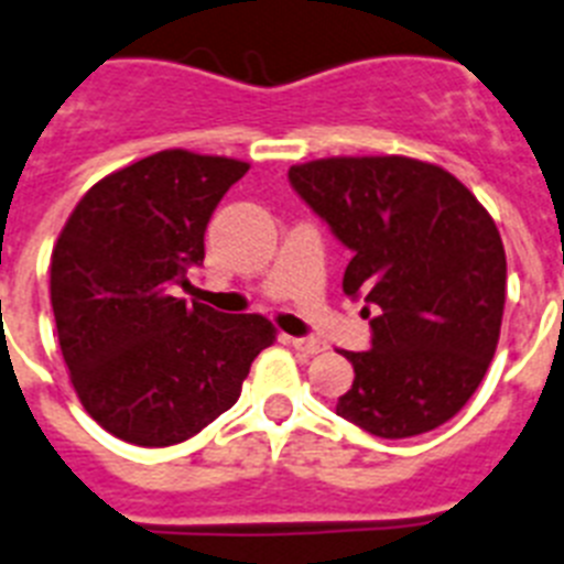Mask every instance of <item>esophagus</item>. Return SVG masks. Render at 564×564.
Instances as JSON below:
<instances>
[{"mask_svg": "<svg viewBox=\"0 0 564 564\" xmlns=\"http://www.w3.org/2000/svg\"><path fill=\"white\" fill-rule=\"evenodd\" d=\"M292 346L301 355H321V351H326V343L317 340V337H292Z\"/></svg>", "mask_w": 564, "mask_h": 564, "instance_id": "obj_1", "label": "esophagus"}]
</instances>
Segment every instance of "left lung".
Wrapping results in <instances>:
<instances>
[{
    "label": "left lung",
    "instance_id": "8db88e82",
    "mask_svg": "<svg viewBox=\"0 0 564 564\" xmlns=\"http://www.w3.org/2000/svg\"><path fill=\"white\" fill-rule=\"evenodd\" d=\"M289 184L351 249L343 292L376 315L371 349L343 351L355 383L337 414L386 440L452 420L486 377L506 310L491 215L443 166L405 155L306 161Z\"/></svg>",
    "mask_w": 564,
    "mask_h": 564
}]
</instances>
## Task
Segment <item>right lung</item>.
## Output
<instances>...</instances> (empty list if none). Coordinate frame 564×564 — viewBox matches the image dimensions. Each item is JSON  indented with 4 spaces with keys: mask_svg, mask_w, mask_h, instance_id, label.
<instances>
[{
    "mask_svg": "<svg viewBox=\"0 0 564 564\" xmlns=\"http://www.w3.org/2000/svg\"><path fill=\"white\" fill-rule=\"evenodd\" d=\"M247 161L161 150L93 184L51 254L58 346L78 400L112 437L164 448L241 398L275 326L175 297Z\"/></svg>",
    "mask_w": 564,
    "mask_h": 564,
    "instance_id": "right-lung-1",
    "label": "right lung"
}]
</instances>
